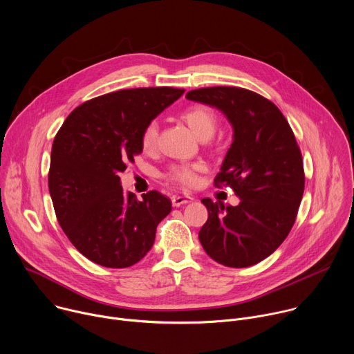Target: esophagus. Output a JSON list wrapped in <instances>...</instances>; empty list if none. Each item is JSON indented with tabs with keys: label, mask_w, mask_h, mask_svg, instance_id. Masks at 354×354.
I'll return each instance as SVG.
<instances>
[{
	"label": "esophagus",
	"mask_w": 354,
	"mask_h": 354,
	"mask_svg": "<svg viewBox=\"0 0 354 354\" xmlns=\"http://www.w3.org/2000/svg\"><path fill=\"white\" fill-rule=\"evenodd\" d=\"M190 201H193V197H190V196H172V206L174 207H180L186 203H190Z\"/></svg>",
	"instance_id": "esophagus-1"
}]
</instances>
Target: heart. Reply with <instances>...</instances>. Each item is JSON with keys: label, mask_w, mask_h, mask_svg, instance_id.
Wrapping results in <instances>:
<instances>
[{"label": "heart", "mask_w": 354, "mask_h": 354, "mask_svg": "<svg viewBox=\"0 0 354 354\" xmlns=\"http://www.w3.org/2000/svg\"><path fill=\"white\" fill-rule=\"evenodd\" d=\"M180 119L190 127V130L197 136L200 140H210L217 127H218V116L217 113L206 106V105H194L187 108L185 112H182ZM160 137V124L157 120H149L141 131L140 142L144 153H153L157 148ZM205 171V165L201 162H193V164H178L171 167V169L167 174V178L185 189L194 187L198 182V172Z\"/></svg>", "instance_id": "b5f03b06"}]
</instances>
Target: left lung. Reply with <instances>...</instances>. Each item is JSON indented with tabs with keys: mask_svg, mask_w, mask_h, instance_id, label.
Masks as SVG:
<instances>
[{
	"mask_svg": "<svg viewBox=\"0 0 354 354\" xmlns=\"http://www.w3.org/2000/svg\"><path fill=\"white\" fill-rule=\"evenodd\" d=\"M189 100L221 111L234 137L216 186H230L238 206L203 198L209 218L198 232L206 254L228 268L266 259L287 238L304 193V167L294 133L269 99L238 86L186 93Z\"/></svg>",
	"mask_w": 354,
	"mask_h": 354,
	"instance_id": "obj_1",
	"label": "left lung"
}]
</instances>
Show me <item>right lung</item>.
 Returning <instances> with one entry per match:
<instances>
[{
	"label": "right lung",
	"mask_w": 354,
	"mask_h": 354,
	"mask_svg": "<svg viewBox=\"0 0 354 354\" xmlns=\"http://www.w3.org/2000/svg\"><path fill=\"white\" fill-rule=\"evenodd\" d=\"M185 89L158 86L111 92L75 108L55 137L48 192L60 227L81 254L105 268L140 262L157 225L172 210L157 190L137 200L119 172L141 154L142 127Z\"/></svg>",
	"instance_id": "1"
}]
</instances>
